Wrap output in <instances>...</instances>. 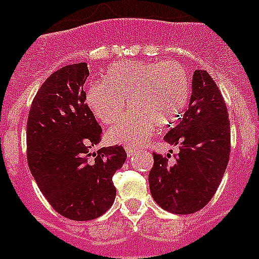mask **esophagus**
<instances>
[{"mask_svg":"<svg viewBox=\"0 0 259 259\" xmlns=\"http://www.w3.org/2000/svg\"><path fill=\"white\" fill-rule=\"evenodd\" d=\"M125 150L126 153H127V156H133L134 152H136V149H134L133 146H125Z\"/></svg>","mask_w":259,"mask_h":259,"instance_id":"34e87169","label":"esophagus"}]
</instances>
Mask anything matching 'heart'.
Segmentation results:
<instances>
[{"mask_svg": "<svg viewBox=\"0 0 259 259\" xmlns=\"http://www.w3.org/2000/svg\"><path fill=\"white\" fill-rule=\"evenodd\" d=\"M191 95L187 71L175 62L129 60L110 66L105 82L86 91V103L103 123L121 117L129 99L132 111L107 130L113 144L141 145L156 127L175 125L184 113Z\"/></svg>", "mask_w": 259, "mask_h": 259, "instance_id": "1", "label": "heart"}]
</instances>
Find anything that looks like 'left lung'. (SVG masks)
<instances>
[{
	"label": "left lung",
	"instance_id": "left-lung-1",
	"mask_svg": "<svg viewBox=\"0 0 259 259\" xmlns=\"http://www.w3.org/2000/svg\"><path fill=\"white\" fill-rule=\"evenodd\" d=\"M164 140L179 146V154L173 164L161 154H153L150 193L165 211L196 212L215 195L230 158L227 106L207 71L193 72L188 110Z\"/></svg>",
	"mask_w": 259,
	"mask_h": 259
}]
</instances>
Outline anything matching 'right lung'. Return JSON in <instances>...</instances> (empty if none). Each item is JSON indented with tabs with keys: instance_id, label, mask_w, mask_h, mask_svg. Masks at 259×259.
<instances>
[{
	"instance_id": "add662e5",
	"label": "right lung",
	"mask_w": 259,
	"mask_h": 259,
	"mask_svg": "<svg viewBox=\"0 0 259 259\" xmlns=\"http://www.w3.org/2000/svg\"><path fill=\"white\" fill-rule=\"evenodd\" d=\"M87 63L55 71L36 94L26 123L28 165L50 204L71 221H91L113 205L122 146L90 150L102 129L86 105Z\"/></svg>"
}]
</instances>
